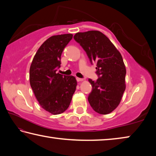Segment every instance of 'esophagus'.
<instances>
[{"label": "esophagus", "mask_w": 156, "mask_h": 156, "mask_svg": "<svg viewBox=\"0 0 156 156\" xmlns=\"http://www.w3.org/2000/svg\"><path fill=\"white\" fill-rule=\"evenodd\" d=\"M76 80H77L78 82H81V81H83V78H76Z\"/></svg>", "instance_id": "34e87169"}]
</instances>
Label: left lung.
I'll return each instance as SVG.
<instances>
[{
  "mask_svg": "<svg viewBox=\"0 0 156 156\" xmlns=\"http://www.w3.org/2000/svg\"><path fill=\"white\" fill-rule=\"evenodd\" d=\"M74 40L80 44L89 60L96 64L98 78L89 79L92 91L88 96L91 107L100 114L112 112L125 90L126 68L119 51L104 34L99 31L76 33Z\"/></svg>",
  "mask_w": 156,
  "mask_h": 156,
  "instance_id": "8db88e82",
  "label": "left lung"
}]
</instances>
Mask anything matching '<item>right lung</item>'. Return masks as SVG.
<instances>
[{
    "label": "right lung",
    "mask_w": 156,
    "mask_h": 156,
    "mask_svg": "<svg viewBox=\"0 0 156 156\" xmlns=\"http://www.w3.org/2000/svg\"><path fill=\"white\" fill-rule=\"evenodd\" d=\"M72 38V34L51 36L39 47L30 66L34 95L41 107L54 115L67 109L77 86L74 76L56 73L63 50Z\"/></svg>",
    "instance_id": "add662e5"
}]
</instances>
